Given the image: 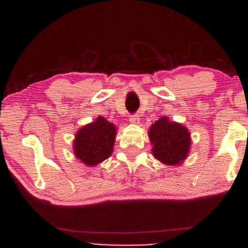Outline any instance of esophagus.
<instances>
[{
    "label": "esophagus",
    "instance_id": "1",
    "mask_svg": "<svg viewBox=\"0 0 248 248\" xmlns=\"http://www.w3.org/2000/svg\"><path fill=\"white\" fill-rule=\"evenodd\" d=\"M129 121H131L132 124H139V122H140V117H139V115H138V114L132 115L131 119H129Z\"/></svg>",
    "mask_w": 248,
    "mask_h": 248
}]
</instances>
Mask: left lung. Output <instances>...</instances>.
<instances>
[{
  "instance_id": "obj_1",
  "label": "left lung",
  "mask_w": 248,
  "mask_h": 248,
  "mask_svg": "<svg viewBox=\"0 0 248 248\" xmlns=\"http://www.w3.org/2000/svg\"><path fill=\"white\" fill-rule=\"evenodd\" d=\"M152 155L167 166H177L187 158L191 147L188 129L167 116L157 120L149 131Z\"/></svg>"
}]
</instances>
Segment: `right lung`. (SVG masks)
<instances>
[{
	"label": "right lung",
	"instance_id": "obj_1",
	"mask_svg": "<svg viewBox=\"0 0 248 248\" xmlns=\"http://www.w3.org/2000/svg\"><path fill=\"white\" fill-rule=\"evenodd\" d=\"M116 127L104 117L81 127L73 141V151L78 159L89 167H94L109 158L114 149Z\"/></svg>",
	"mask_w": 248,
	"mask_h": 248
}]
</instances>
